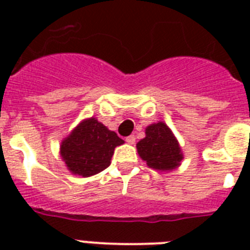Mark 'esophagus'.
<instances>
[{
	"label": "esophagus",
	"mask_w": 250,
	"mask_h": 250,
	"mask_svg": "<svg viewBox=\"0 0 250 250\" xmlns=\"http://www.w3.org/2000/svg\"><path fill=\"white\" fill-rule=\"evenodd\" d=\"M125 141L128 143V144H135V141H136V137H135V135H129L128 137H125Z\"/></svg>",
	"instance_id": "1"
}]
</instances>
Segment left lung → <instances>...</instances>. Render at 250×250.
Returning a JSON list of instances; mask_svg holds the SVG:
<instances>
[{
  "mask_svg": "<svg viewBox=\"0 0 250 250\" xmlns=\"http://www.w3.org/2000/svg\"><path fill=\"white\" fill-rule=\"evenodd\" d=\"M136 148L139 156L153 170H174L183 160L180 145L164 122L148 125L145 137L137 143Z\"/></svg>",
  "mask_w": 250,
  "mask_h": 250,
  "instance_id": "obj_1",
  "label": "left lung"
}]
</instances>
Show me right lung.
<instances>
[{
	"label": "right lung",
	"instance_id": "obj_1",
	"mask_svg": "<svg viewBox=\"0 0 250 250\" xmlns=\"http://www.w3.org/2000/svg\"><path fill=\"white\" fill-rule=\"evenodd\" d=\"M125 143L96 119H84L61 144V157L70 172L92 176L109 167L114 149Z\"/></svg>",
	"mask_w": 250,
	"mask_h": 250
}]
</instances>
